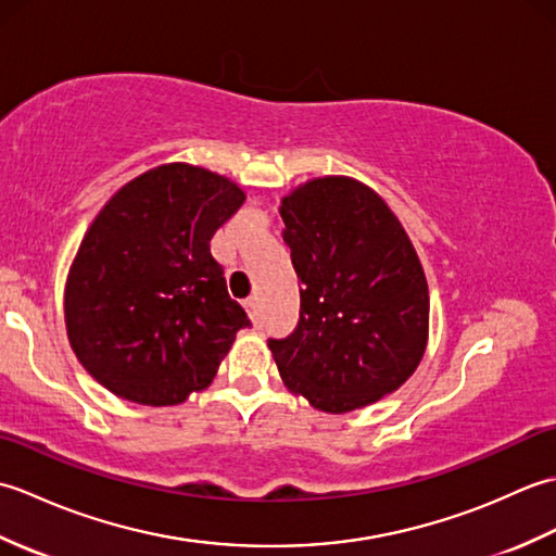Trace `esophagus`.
Masks as SVG:
<instances>
[{
    "label": "esophagus",
    "instance_id": "1",
    "mask_svg": "<svg viewBox=\"0 0 556 556\" xmlns=\"http://www.w3.org/2000/svg\"><path fill=\"white\" fill-rule=\"evenodd\" d=\"M243 308H245L248 315H251V320L257 323V299H255V296L245 299V301H243Z\"/></svg>",
    "mask_w": 556,
    "mask_h": 556
}]
</instances>
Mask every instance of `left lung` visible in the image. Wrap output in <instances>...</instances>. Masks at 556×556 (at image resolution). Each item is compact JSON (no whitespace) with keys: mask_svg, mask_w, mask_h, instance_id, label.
Instances as JSON below:
<instances>
[{"mask_svg":"<svg viewBox=\"0 0 556 556\" xmlns=\"http://www.w3.org/2000/svg\"><path fill=\"white\" fill-rule=\"evenodd\" d=\"M301 317L269 339L281 380L327 413L392 394L428 344L430 293L408 233L370 186L323 176L281 200Z\"/></svg>","mask_w":556,"mask_h":556,"instance_id":"8db88e82","label":"left lung"}]
</instances>
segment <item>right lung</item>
<instances>
[{
    "instance_id": "1",
    "label": "right lung",
    "mask_w": 556,
    "mask_h": 556,
    "mask_svg": "<svg viewBox=\"0 0 556 556\" xmlns=\"http://www.w3.org/2000/svg\"><path fill=\"white\" fill-rule=\"evenodd\" d=\"M243 200L227 176L172 162L122 186L92 219L64 320L76 358L112 394L174 406L215 380L251 320L210 241Z\"/></svg>"
}]
</instances>
